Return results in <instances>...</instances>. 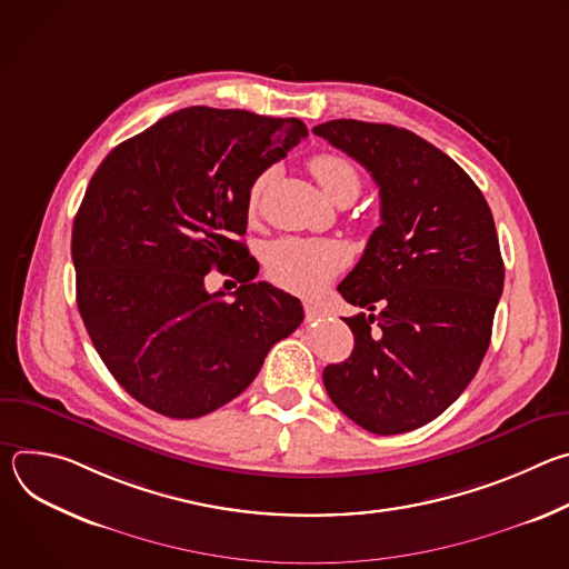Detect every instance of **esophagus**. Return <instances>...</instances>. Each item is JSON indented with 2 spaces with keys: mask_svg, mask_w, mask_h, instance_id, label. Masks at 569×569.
I'll return each mask as SVG.
<instances>
[{
  "mask_svg": "<svg viewBox=\"0 0 569 569\" xmlns=\"http://www.w3.org/2000/svg\"><path fill=\"white\" fill-rule=\"evenodd\" d=\"M303 310H306V319L308 321H312V319H319V317H323V310L317 306V303H303Z\"/></svg>",
  "mask_w": 569,
  "mask_h": 569,
  "instance_id": "1",
  "label": "esophagus"
}]
</instances>
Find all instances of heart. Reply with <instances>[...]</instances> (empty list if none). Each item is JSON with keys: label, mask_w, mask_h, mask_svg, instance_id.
Wrapping results in <instances>:
<instances>
[{"label": "heart", "mask_w": 569, "mask_h": 569, "mask_svg": "<svg viewBox=\"0 0 569 569\" xmlns=\"http://www.w3.org/2000/svg\"><path fill=\"white\" fill-rule=\"evenodd\" d=\"M308 169L333 202H351L360 193V173L349 159L321 152L308 161ZM268 176L257 178L250 191V211L257 209ZM347 263L345 250L333 240L283 238L270 246L266 268L270 279L292 292L312 295L327 286Z\"/></svg>", "instance_id": "b5f03b06"}]
</instances>
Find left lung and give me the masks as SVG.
I'll return each instance as SVG.
<instances>
[{"label": "left lung", "mask_w": 569, "mask_h": 569, "mask_svg": "<svg viewBox=\"0 0 569 569\" xmlns=\"http://www.w3.org/2000/svg\"><path fill=\"white\" fill-rule=\"evenodd\" d=\"M312 132L371 173L380 224L338 286L356 347L323 369L338 410L373 435L417 430L461 396L491 345L505 288L493 213L468 173L419 134L336 119Z\"/></svg>", "instance_id": "obj_1"}]
</instances>
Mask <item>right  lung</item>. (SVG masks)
<instances>
[{
  "instance_id": "1",
  "label": "right lung",
  "mask_w": 569,
  "mask_h": 569,
  "mask_svg": "<svg viewBox=\"0 0 569 569\" xmlns=\"http://www.w3.org/2000/svg\"><path fill=\"white\" fill-rule=\"evenodd\" d=\"M308 134L299 119L187 108L119 143L73 218L76 301L101 360L148 410L198 419L246 391L303 319L246 242L250 191ZM218 267L241 286L207 293ZM236 286V283H233Z\"/></svg>"
}]
</instances>
